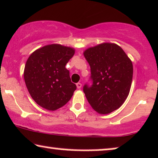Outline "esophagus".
Segmentation results:
<instances>
[{
    "label": "esophagus",
    "mask_w": 158,
    "mask_h": 158,
    "mask_svg": "<svg viewBox=\"0 0 158 158\" xmlns=\"http://www.w3.org/2000/svg\"><path fill=\"white\" fill-rule=\"evenodd\" d=\"M77 88H78V89H80L81 87V83L78 82L77 84Z\"/></svg>",
    "instance_id": "esophagus-1"
}]
</instances>
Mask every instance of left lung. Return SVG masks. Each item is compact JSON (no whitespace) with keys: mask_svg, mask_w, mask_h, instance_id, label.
Wrapping results in <instances>:
<instances>
[{"mask_svg":"<svg viewBox=\"0 0 158 158\" xmlns=\"http://www.w3.org/2000/svg\"><path fill=\"white\" fill-rule=\"evenodd\" d=\"M90 66L93 85L83 88L89 104L102 115L121 107L130 94L133 75L132 62L115 43H103L83 53Z\"/></svg>","mask_w":158,"mask_h":158,"instance_id":"obj_1","label":"left lung"}]
</instances>
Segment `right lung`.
<instances>
[{
    "label": "right lung",
    "mask_w": 158,
    "mask_h": 158,
    "mask_svg": "<svg viewBox=\"0 0 158 158\" xmlns=\"http://www.w3.org/2000/svg\"><path fill=\"white\" fill-rule=\"evenodd\" d=\"M75 49L60 44L46 45L30 55L25 65V83L31 98L44 109L54 111L71 99L77 86L65 68Z\"/></svg>",
    "instance_id": "obj_1"
}]
</instances>
